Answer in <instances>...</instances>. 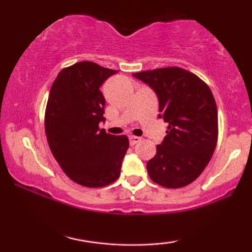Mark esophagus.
<instances>
[{
    "label": "esophagus",
    "mask_w": 252,
    "mask_h": 252,
    "mask_svg": "<svg viewBox=\"0 0 252 252\" xmlns=\"http://www.w3.org/2000/svg\"><path fill=\"white\" fill-rule=\"evenodd\" d=\"M140 141H141V137H138V136H134V135L129 136V142L131 146H135V144L140 142Z\"/></svg>",
    "instance_id": "34e87169"
}]
</instances>
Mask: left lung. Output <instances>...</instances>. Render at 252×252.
Masks as SVG:
<instances>
[{
    "label": "left lung",
    "mask_w": 252,
    "mask_h": 252,
    "mask_svg": "<svg viewBox=\"0 0 252 252\" xmlns=\"http://www.w3.org/2000/svg\"><path fill=\"white\" fill-rule=\"evenodd\" d=\"M155 91L158 117L168 123L162 143L147 163L149 178L166 189L193 182L210 162L218 140V110L212 92L198 76L180 67L134 74Z\"/></svg>",
    "instance_id": "obj_1"
}]
</instances>
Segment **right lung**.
Here are the masks:
<instances>
[{
    "label": "right lung",
    "instance_id": "right-lung-1",
    "mask_svg": "<svg viewBox=\"0 0 252 252\" xmlns=\"http://www.w3.org/2000/svg\"><path fill=\"white\" fill-rule=\"evenodd\" d=\"M117 71L80 62L59 72L48 96L45 131L52 154L77 184L104 187L121 175L129 148L126 135L99 129L105 99L99 88Z\"/></svg>",
    "mask_w": 252,
    "mask_h": 252
}]
</instances>
